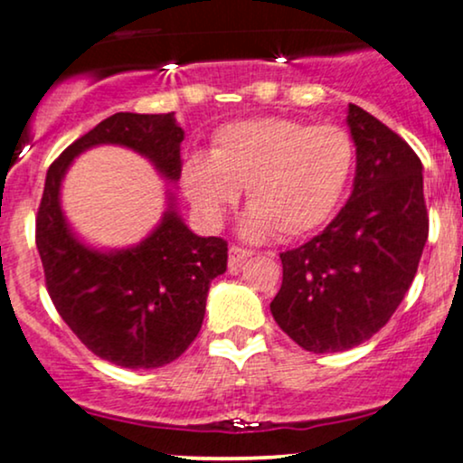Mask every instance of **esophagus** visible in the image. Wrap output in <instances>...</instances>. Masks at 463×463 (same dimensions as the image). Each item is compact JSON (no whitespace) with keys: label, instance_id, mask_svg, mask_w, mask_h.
I'll return each mask as SVG.
<instances>
[{"label":"esophagus","instance_id":"1","mask_svg":"<svg viewBox=\"0 0 463 463\" xmlns=\"http://www.w3.org/2000/svg\"><path fill=\"white\" fill-rule=\"evenodd\" d=\"M250 257H252V252H250V250L239 248V246H231V250H228V268H231V269L241 268V263L248 261Z\"/></svg>","mask_w":463,"mask_h":463}]
</instances>
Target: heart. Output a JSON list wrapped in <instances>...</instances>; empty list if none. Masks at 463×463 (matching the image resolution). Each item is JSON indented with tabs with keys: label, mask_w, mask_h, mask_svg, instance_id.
<instances>
[{
	"label": "heart",
	"mask_w": 463,
	"mask_h": 463,
	"mask_svg": "<svg viewBox=\"0 0 463 463\" xmlns=\"http://www.w3.org/2000/svg\"><path fill=\"white\" fill-rule=\"evenodd\" d=\"M353 163V139L342 126L257 117L222 126L211 156L191 154L183 163L180 183L206 226H220L246 189L243 237L298 239L333 215Z\"/></svg>",
	"instance_id": "heart-1"
}]
</instances>
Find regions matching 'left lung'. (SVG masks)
Wrapping results in <instances>:
<instances>
[{
    "instance_id": "8db88e82",
    "label": "left lung",
    "mask_w": 463,
    "mask_h": 463,
    "mask_svg": "<svg viewBox=\"0 0 463 463\" xmlns=\"http://www.w3.org/2000/svg\"><path fill=\"white\" fill-rule=\"evenodd\" d=\"M353 194L305 246L287 250L276 324L309 353H342L379 333L405 298L429 237L422 163L394 130L348 104Z\"/></svg>"
}]
</instances>
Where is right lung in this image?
<instances>
[{
    "mask_svg": "<svg viewBox=\"0 0 463 463\" xmlns=\"http://www.w3.org/2000/svg\"><path fill=\"white\" fill-rule=\"evenodd\" d=\"M184 130L174 113H115L73 141L52 163L36 217V250L56 311L99 359L132 370L178 359L200 333L211 280L226 272L228 246L198 237L167 189V209L152 232L128 248H95L78 237L61 204L73 158L98 146L141 154L178 183Z\"/></svg>",
    "mask_w": 463,
    "mask_h": 463,
    "instance_id": "1",
    "label": "right lung"
}]
</instances>
